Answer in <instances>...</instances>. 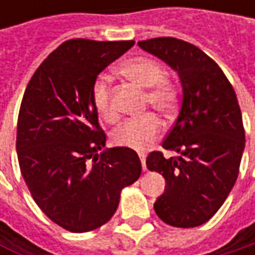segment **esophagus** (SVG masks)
<instances>
[{
    "label": "esophagus",
    "instance_id": "esophagus-1",
    "mask_svg": "<svg viewBox=\"0 0 255 255\" xmlns=\"http://www.w3.org/2000/svg\"><path fill=\"white\" fill-rule=\"evenodd\" d=\"M138 156H140V161H141V167L146 171V155L144 153H138Z\"/></svg>",
    "mask_w": 255,
    "mask_h": 255
}]
</instances>
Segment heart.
Wrapping results in <instances>:
<instances>
[{
  "mask_svg": "<svg viewBox=\"0 0 255 255\" xmlns=\"http://www.w3.org/2000/svg\"><path fill=\"white\" fill-rule=\"evenodd\" d=\"M118 74L127 78L129 82L146 88L144 108H153L162 115H170L178 105L180 90L178 85L165 77L164 66L150 57H132L127 59L117 68ZM91 100L99 115L111 124L120 120V114L114 105L112 85L106 75H99L91 85ZM161 121L155 114H146L137 120L124 123L114 131V141L118 146L143 150L147 149L159 135Z\"/></svg>",
  "mask_w": 255,
  "mask_h": 255,
  "instance_id": "1",
  "label": "heart"
}]
</instances>
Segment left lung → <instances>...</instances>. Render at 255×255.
Wrapping results in <instances>:
<instances>
[{
  "mask_svg": "<svg viewBox=\"0 0 255 255\" xmlns=\"http://www.w3.org/2000/svg\"><path fill=\"white\" fill-rule=\"evenodd\" d=\"M138 45L177 71L183 87L177 120L162 141L178 156L153 150L146 159L165 178L153 208L170 226L196 228L219 211L239 174L245 129L238 99L220 66L196 45L171 36Z\"/></svg>",
  "mask_w": 255,
  "mask_h": 255,
  "instance_id": "left-lung-1",
  "label": "left lung"
}]
</instances>
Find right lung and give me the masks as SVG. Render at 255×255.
<instances>
[{"mask_svg": "<svg viewBox=\"0 0 255 255\" xmlns=\"http://www.w3.org/2000/svg\"><path fill=\"white\" fill-rule=\"evenodd\" d=\"M134 41L69 39L35 71L17 120V159L41 211L60 228L82 233L108 223L121 192L141 174L138 155L105 147L91 100L97 75Z\"/></svg>", "mask_w": 255, "mask_h": 255, "instance_id": "add662e5", "label": "right lung"}]
</instances>
